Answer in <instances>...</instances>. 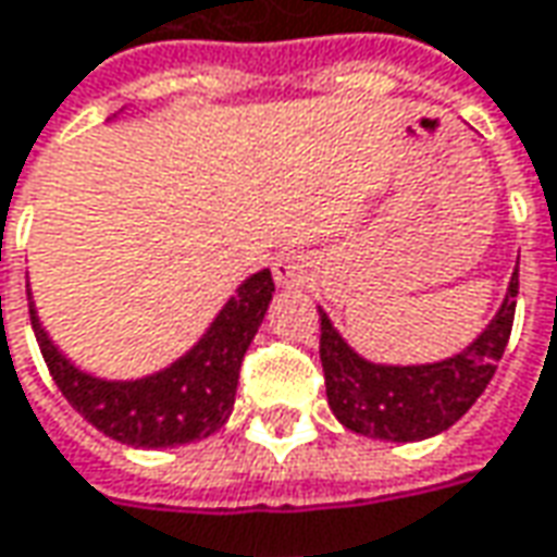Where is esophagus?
I'll return each mask as SVG.
<instances>
[{
  "label": "esophagus",
  "instance_id": "1",
  "mask_svg": "<svg viewBox=\"0 0 557 557\" xmlns=\"http://www.w3.org/2000/svg\"><path fill=\"white\" fill-rule=\"evenodd\" d=\"M312 270H315V263L306 257V253H282V257H275V263H272V275H275V285L278 287H309L312 282Z\"/></svg>",
  "mask_w": 557,
  "mask_h": 557
}]
</instances>
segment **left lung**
<instances>
[{
	"label": "left lung",
	"instance_id": "obj_1",
	"mask_svg": "<svg viewBox=\"0 0 557 557\" xmlns=\"http://www.w3.org/2000/svg\"><path fill=\"white\" fill-rule=\"evenodd\" d=\"M518 263L494 319L460 352L426 364L371 361L322 315V368L327 405L343 426L380 442H423L450 429L479 401L512 334Z\"/></svg>",
	"mask_w": 557,
	"mask_h": 557
}]
</instances>
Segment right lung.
<instances>
[{"mask_svg":"<svg viewBox=\"0 0 557 557\" xmlns=\"http://www.w3.org/2000/svg\"><path fill=\"white\" fill-rule=\"evenodd\" d=\"M115 119V115H113ZM272 272L248 275L181 358L131 380L82 371L45 331L29 294V322L63 398L103 435L128 447H177L214 435L233 413L238 368L272 304Z\"/></svg>","mask_w":557,"mask_h":557,"instance_id":"right-lung-1","label":"right lung"}]
</instances>
